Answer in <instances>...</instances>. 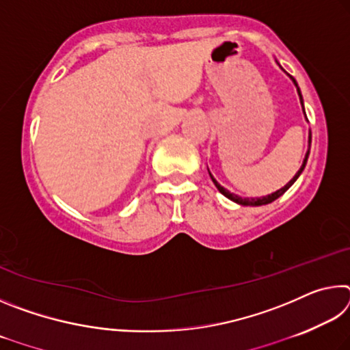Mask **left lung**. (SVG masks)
Wrapping results in <instances>:
<instances>
[{
	"label": "left lung",
	"instance_id": "1",
	"mask_svg": "<svg viewBox=\"0 0 350 350\" xmlns=\"http://www.w3.org/2000/svg\"><path fill=\"white\" fill-rule=\"evenodd\" d=\"M278 63V62H276ZM280 64V63H278ZM281 68V66H280ZM282 69V68H281ZM288 75V74H287ZM290 77V80L293 81V85L296 86V91H298V96H299V102H301V106H303V112H304V116H306V111H304V100H303V96H301V91H299V86H298V83H296V80L293 79L292 75H288ZM310 144H312V133L309 131V150H307V152H306V157H304V161H303V165H301V168L298 170V173H296L292 179H290L286 185H284L282 188H280L278 189V191H275V193H271V194H267V196H262V198H241V196H238V194H234V193H232V191H228L227 188H224L221 183H219L215 177H213V174L210 173V170H208V174H210V177H211V180H213V183H215L216 185V188L219 189V193H222L225 198H228L230 200H233V202H236V204H239V205H244V206H259V205H267V204H270V202H273V200H276L280 196H282L284 193L287 191V189L293 185V183L296 182V179H298L299 177V174L303 173L304 171V168H306V163H307V159H309V152H310Z\"/></svg>",
	"mask_w": 350,
	"mask_h": 350
}]
</instances>
